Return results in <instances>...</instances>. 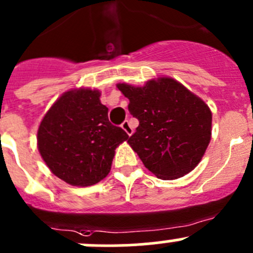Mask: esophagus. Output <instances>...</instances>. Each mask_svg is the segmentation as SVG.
Masks as SVG:
<instances>
[{
  "label": "esophagus",
  "instance_id": "34e87169",
  "mask_svg": "<svg viewBox=\"0 0 253 253\" xmlns=\"http://www.w3.org/2000/svg\"><path fill=\"white\" fill-rule=\"evenodd\" d=\"M122 127H123V130L126 132L127 135H129V136L130 135H132V132H134V130H132L131 126H130V123L127 121H126L123 124H122Z\"/></svg>",
  "mask_w": 253,
  "mask_h": 253
}]
</instances>
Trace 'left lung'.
Wrapping results in <instances>:
<instances>
[{
  "label": "left lung",
  "instance_id": "obj_1",
  "mask_svg": "<svg viewBox=\"0 0 253 253\" xmlns=\"http://www.w3.org/2000/svg\"><path fill=\"white\" fill-rule=\"evenodd\" d=\"M117 87L129 99L130 114L139 121L127 144L144 166L161 179H176L193 171L211 139L208 104L167 76L149 80L144 86Z\"/></svg>",
  "mask_w": 253,
  "mask_h": 253
}]
</instances>
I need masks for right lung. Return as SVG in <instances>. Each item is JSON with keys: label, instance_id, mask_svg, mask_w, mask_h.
<instances>
[{"label": "right lung", "instance_id": "obj_1", "mask_svg": "<svg viewBox=\"0 0 253 253\" xmlns=\"http://www.w3.org/2000/svg\"><path fill=\"white\" fill-rule=\"evenodd\" d=\"M99 89H69L42 119L37 145L50 171L71 186L98 183L109 173L116 149L129 139L109 123Z\"/></svg>", "mask_w": 253, "mask_h": 253}]
</instances>
